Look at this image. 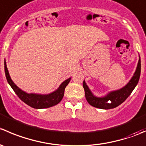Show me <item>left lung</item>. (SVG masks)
I'll return each instance as SVG.
<instances>
[{
	"instance_id": "obj_1",
	"label": "left lung",
	"mask_w": 146,
	"mask_h": 146,
	"mask_svg": "<svg viewBox=\"0 0 146 146\" xmlns=\"http://www.w3.org/2000/svg\"><path fill=\"white\" fill-rule=\"evenodd\" d=\"M140 75H141V58L139 56V60H138L136 71L130 81L123 88L117 90L111 91L104 97L98 98L92 93L84 80L82 86L85 90V98L90 105L96 108L102 109V110H110V109L115 108L120 105L121 103H123L131 95L132 91L134 90L138 84L140 78Z\"/></svg>"
}]
</instances>
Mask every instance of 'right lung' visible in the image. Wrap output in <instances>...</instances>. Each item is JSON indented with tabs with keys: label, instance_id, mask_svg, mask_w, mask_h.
<instances>
[{
	"label": "right lung",
	"instance_id": "obj_1",
	"mask_svg": "<svg viewBox=\"0 0 146 146\" xmlns=\"http://www.w3.org/2000/svg\"><path fill=\"white\" fill-rule=\"evenodd\" d=\"M4 65H5L4 67H5V76H6V79L10 87L13 88L16 95L19 97V98L22 101L24 102L27 105L30 106L31 107L35 109L48 108V107H53V106L58 104L64 98L65 88L69 83L70 78H70L65 80L61 84V85L58 87L56 90L51 92V93L48 94V95H39V94L34 93L29 94L20 89L10 78L5 60V62H4Z\"/></svg>",
	"mask_w": 146,
	"mask_h": 146
}]
</instances>
